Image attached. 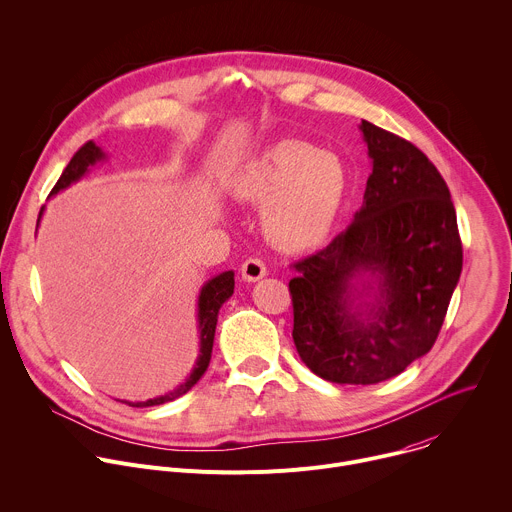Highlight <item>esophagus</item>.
Masks as SVG:
<instances>
[{"label": "esophagus", "instance_id": "34e87169", "mask_svg": "<svg viewBox=\"0 0 512 512\" xmlns=\"http://www.w3.org/2000/svg\"><path fill=\"white\" fill-rule=\"evenodd\" d=\"M241 275H243L245 281L253 283V281H259V279H263L267 275V267H265V263L261 259L251 257V259H247L241 265Z\"/></svg>", "mask_w": 512, "mask_h": 512}]
</instances>
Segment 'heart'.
<instances>
[{"mask_svg": "<svg viewBox=\"0 0 512 512\" xmlns=\"http://www.w3.org/2000/svg\"><path fill=\"white\" fill-rule=\"evenodd\" d=\"M348 173L333 152L299 138H283L249 160L237 195L263 206V231L281 251L319 245L344 205Z\"/></svg>", "mask_w": 512, "mask_h": 512, "instance_id": "b5f03b06", "label": "heart"}]
</instances>
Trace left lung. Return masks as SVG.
<instances>
[{
	"label": "left lung",
	"mask_w": 512,
	"mask_h": 512,
	"mask_svg": "<svg viewBox=\"0 0 512 512\" xmlns=\"http://www.w3.org/2000/svg\"><path fill=\"white\" fill-rule=\"evenodd\" d=\"M364 205L289 281L293 342L333 384H378L428 354L462 271L450 191L412 142L362 120Z\"/></svg>",
	"instance_id": "left-lung-1"
}]
</instances>
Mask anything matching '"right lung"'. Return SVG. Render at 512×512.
Segmentation results:
<instances>
[{
    "instance_id": "right-lung-1",
    "label": "right lung",
    "mask_w": 512,
    "mask_h": 512,
    "mask_svg": "<svg viewBox=\"0 0 512 512\" xmlns=\"http://www.w3.org/2000/svg\"><path fill=\"white\" fill-rule=\"evenodd\" d=\"M106 154L102 152L100 146H96L92 140L86 142L74 156L72 160L68 162V166L64 168L62 177L58 179L56 187L52 189V195H58L60 191L68 189L72 183L80 181L86 173L88 168L94 166L96 162L104 160ZM42 213L44 209L40 211V217H38V225H40V219H42ZM233 289H235V273L233 271H223L219 273L217 277L209 279L201 293H199V309H197V319H199V333H201V346H199V358L191 370V376L179 386L175 388L173 392H166L162 396H156V398H150V400H144V402H128V400H122L124 404L132 406V408H146V406H160L164 402H173L175 398L187 394L201 378L203 374L207 372L209 368V362H211V352H213V342H215V327H217V317H219V309L221 305L233 295Z\"/></svg>"
}]
</instances>
